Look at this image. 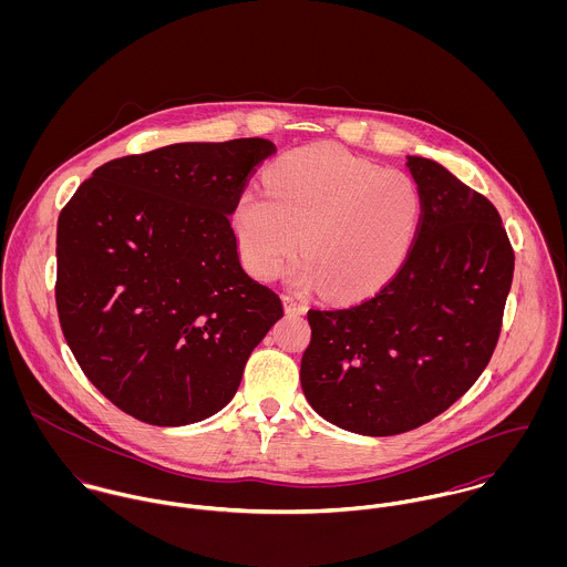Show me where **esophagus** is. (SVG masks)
<instances>
[{
  "label": "esophagus",
  "instance_id": "34e87169",
  "mask_svg": "<svg viewBox=\"0 0 567 567\" xmlns=\"http://www.w3.org/2000/svg\"><path fill=\"white\" fill-rule=\"evenodd\" d=\"M284 308L288 315H303L306 312V301L295 297V295H284Z\"/></svg>",
  "mask_w": 567,
  "mask_h": 567
}]
</instances>
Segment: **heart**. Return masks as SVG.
Returning <instances> with one entry per match:
<instances>
[{
	"label": "heart",
	"instance_id": "1",
	"mask_svg": "<svg viewBox=\"0 0 567 567\" xmlns=\"http://www.w3.org/2000/svg\"><path fill=\"white\" fill-rule=\"evenodd\" d=\"M268 194L246 189L231 212L244 266L259 279L288 270L299 286L364 297L404 264L423 216V194L402 169H384L333 146L292 151L272 163Z\"/></svg>",
	"mask_w": 567,
	"mask_h": 567
}]
</instances>
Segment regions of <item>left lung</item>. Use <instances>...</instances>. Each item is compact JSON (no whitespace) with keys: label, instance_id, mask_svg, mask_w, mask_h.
Returning <instances> with one entry per match:
<instances>
[{"label":"left lung","instance_id":"8db88e82","mask_svg":"<svg viewBox=\"0 0 567 567\" xmlns=\"http://www.w3.org/2000/svg\"><path fill=\"white\" fill-rule=\"evenodd\" d=\"M423 216L400 270L369 299L308 312L301 386L329 423L393 436L456 400L499 338L515 252L497 209L443 165L408 157Z\"/></svg>","mask_w":567,"mask_h":567}]
</instances>
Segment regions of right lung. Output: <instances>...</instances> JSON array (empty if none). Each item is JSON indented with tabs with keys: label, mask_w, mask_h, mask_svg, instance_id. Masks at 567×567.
I'll return each mask as SVG.
<instances>
[{
	"label": "right lung",
	"mask_w": 567,
	"mask_h": 567,
	"mask_svg": "<svg viewBox=\"0 0 567 567\" xmlns=\"http://www.w3.org/2000/svg\"><path fill=\"white\" fill-rule=\"evenodd\" d=\"M261 137L172 144L100 165L59 216L56 310L89 382L151 425L231 402L284 317L244 272L229 214L275 155Z\"/></svg>",
	"instance_id": "obj_1"
}]
</instances>
